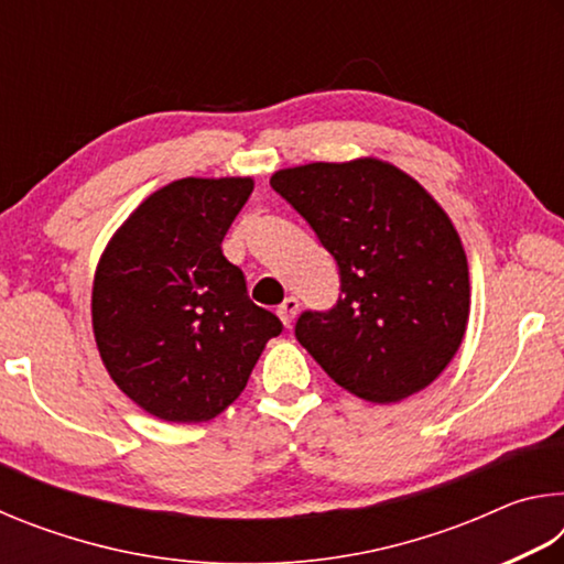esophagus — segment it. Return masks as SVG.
Returning <instances> with one entry per match:
<instances>
[{"label":"esophagus","mask_w":564,"mask_h":564,"mask_svg":"<svg viewBox=\"0 0 564 564\" xmlns=\"http://www.w3.org/2000/svg\"><path fill=\"white\" fill-rule=\"evenodd\" d=\"M299 308H301V303H299V299H295V295H289V299H285V301L279 305V318L283 321L285 328L291 326L293 318H295V313H299Z\"/></svg>","instance_id":"34e87169"}]
</instances>
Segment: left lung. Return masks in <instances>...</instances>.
I'll return each instance as SVG.
<instances>
[{
    "mask_svg": "<svg viewBox=\"0 0 564 564\" xmlns=\"http://www.w3.org/2000/svg\"><path fill=\"white\" fill-rule=\"evenodd\" d=\"M271 186L340 271L338 303L295 321L301 346L370 403H398L431 386L470 316L467 259L441 204L380 159L281 169Z\"/></svg>",
    "mask_w": 564,
    "mask_h": 564,
    "instance_id": "left-lung-1",
    "label": "left lung"
}]
</instances>
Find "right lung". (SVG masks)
<instances>
[{"label":"right lung","instance_id":"1","mask_svg":"<svg viewBox=\"0 0 564 564\" xmlns=\"http://www.w3.org/2000/svg\"><path fill=\"white\" fill-rule=\"evenodd\" d=\"M253 178H178L151 194L104 248L91 323L113 383L166 423L234 403L281 321L259 308L221 241Z\"/></svg>","mask_w":564,"mask_h":564}]
</instances>
